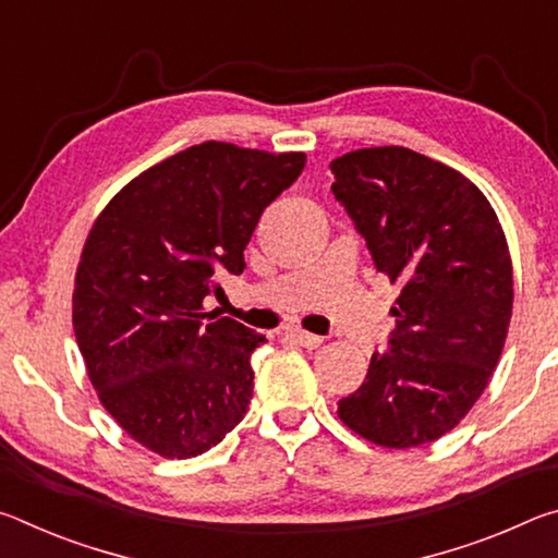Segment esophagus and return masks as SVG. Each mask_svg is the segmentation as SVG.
Instances as JSON below:
<instances>
[{
  "label": "esophagus",
  "mask_w": 558,
  "mask_h": 558,
  "mask_svg": "<svg viewBox=\"0 0 558 558\" xmlns=\"http://www.w3.org/2000/svg\"><path fill=\"white\" fill-rule=\"evenodd\" d=\"M288 337L292 339V342L305 347V349H317L319 344H323V337L310 335V332H305V329H288Z\"/></svg>",
  "instance_id": "1"
}]
</instances>
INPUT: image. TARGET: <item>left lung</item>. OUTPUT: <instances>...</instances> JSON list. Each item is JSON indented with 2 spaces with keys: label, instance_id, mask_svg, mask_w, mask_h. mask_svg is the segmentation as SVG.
<instances>
[{
  "label": "left lung",
  "instance_id": "obj_1",
  "mask_svg": "<svg viewBox=\"0 0 558 558\" xmlns=\"http://www.w3.org/2000/svg\"><path fill=\"white\" fill-rule=\"evenodd\" d=\"M335 199L379 272L401 286L389 352L337 403L349 430L381 448L438 440L487 389L512 319V258L493 204L458 169L409 147L329 162Z\"/></svg>",
  "mask_w": 558,
  "mask_h": 558
}]
</instances>
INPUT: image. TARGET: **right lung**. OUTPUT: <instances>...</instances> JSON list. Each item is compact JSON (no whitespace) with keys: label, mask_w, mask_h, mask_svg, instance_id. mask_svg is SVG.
Wrapping results in <instances>:
<instances>
[{"label":"right lung","mask_w":558,"mask_h":558,"mask_svg":"<svg viewBox=\"0 0 558 558\" xmlns=\"http://www.w3.org/2000/svg\"><path fill=\"white\" fill-rule=\"evenodd\" d=\"M302 167V153L209 140L137 174L93 223L75 342L106 411L157 456H202L248 411L251 356L268 339L204 313V298L219 272H243L263 209Z\"/></svg>","instance_id":"right-lung-1"}]
</instances>
